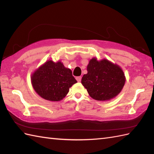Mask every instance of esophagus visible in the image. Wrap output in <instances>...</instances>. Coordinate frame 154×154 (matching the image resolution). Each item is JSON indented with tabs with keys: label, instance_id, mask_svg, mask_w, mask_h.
Segmentation results:
<instances>
[{
	"label": "esophagus",
	"instance_id": "obj_1",
	"mask_svg": "<svg viewBox=\"0 0 154 154\" xmlns=\"http://www.w3.org/2000/svg\"><path fill=\"white\" fill-rule=\"evenodd\" d=\"M76 79H77V81H78V82H81V77H76Z\"/></svg>",
	"mask_w": 154,
	"mask_h": 154
}]
</instances>
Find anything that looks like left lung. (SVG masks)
I'll list each match as a JSON object with an SVG mask.
<instances>
[{
	"label": "left lung",
	"instance_id": "8db88e82",
	"mask_svg": "<svg viewBox=\"0 0 154 154\" xmlns=\"http://www.w3.org/2000/svg\"><path fill=\"white\" fill-rule=\"evenodd\" d=\"M87 70L81 83L94 100L106 101L114 99L125 84L126 77L122 68L106 59L99 61L96 57L92 58Z\"/></svg>",
	"mask_w": 154,
	"mask_h": 154
}]
</instances>
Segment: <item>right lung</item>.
Here are the masks:
<instances>
[{
  "mask_svg": "<svg viewBox=\"0 0 154 154\" xmlns=\"http://www.w3.org/2000/svg\"><path fill=\"white\" fill-rule=\"evenodd\" d=\"M77 82L71 70L65 67L60 61L48 60L31 76L32 87L38 95L54 102L63 99L69 88Z\"/></svg>",
  "mask_w": 154,
  "mask_h": 154,
  "instance_id": "1",
  "label": "right lung"
}]
</instances>
